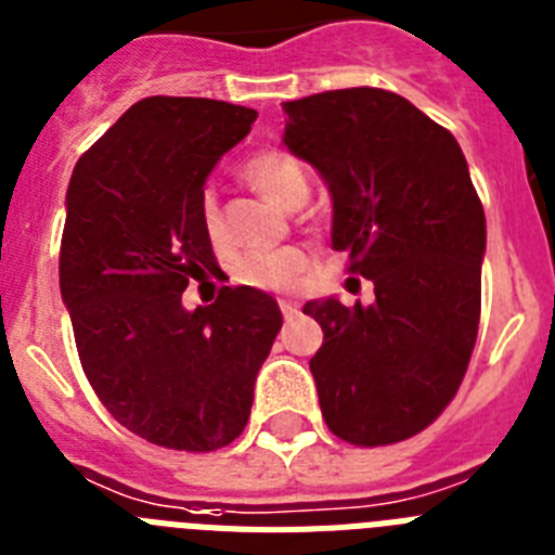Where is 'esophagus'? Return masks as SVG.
I'll return each instance as SVG.
<instances>
[{
	"label": "esophagus",
	"instance_id": "obj_1",
	"mask_svg": "<svg viewBox=\"0 0 555 555\" xmlns=\"http://www.w3.org/2000/svg\"><path fill=\"white\" fill-rule=\"evenodd\" d=\"M279 307H282V315L287 318V321H293V318H298V305L296 301H293V298H282V301H279Z\"/></svg>",
	"mask_w": 555,
	"mask_h": 555
}]
</instances>
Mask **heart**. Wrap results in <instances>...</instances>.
<instances>
[{"mask_svg": "<svg viewBox=\"0 0 555 555\" xmlns=\"http://www.w3.org/2000/svg\"><path fill=\"white\" fill-rule=\"evenodd\" d=\"M243 176L254 190L262 192L282 209H298L310 195V181L298 158L284 151H259L250 156L243 167ZM201 223L211 243L220 240V209L218 197L211 192L201 195ZM307 254L301 248H276V250H254L237 262V282L259 287V291H287L307 271Z\"/></svg>", "mask_w": 555, "mask_h": 555, "instance_id": "obj_1", "label": "heart"}]
</instances>
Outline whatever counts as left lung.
<instances>
[{"instance_id":"8db88e82","label":"left lung","mask_w":555,"mask_h":555,"mask_svg":"<svg viewBox=\"0 0 555 555\" xmlns=\"http://www.w3.org/2000/svg\"><path fill=\"white\" fill-rule=\"evenodd\" d=\"M282 111L284 147L330 190L332 248L374 282L371 305H305L324 330L310 360L321 413L349 444H393L450 404L478 337L486 215L469 164L393 91H324Z\"/></svg>"}]
</instances>
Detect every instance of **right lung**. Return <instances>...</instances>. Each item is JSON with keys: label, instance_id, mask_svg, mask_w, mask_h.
I'll list each match as a JSON object with an SVG mask.
<instances>
[{"label": "right lung", "instance_id": "obj_1", "mask_svg": "<svg viewBox=\"0 0 555 555\" xmlns=\"http://www.w3.org/2000/svg\"><path fill=\"white\" fill-rule=\"evenodd\" d=\"M257 111L147 98L80 156L66 190L61 296L91 388L158 447L209 452L243 433L254 383L282 330L276 298L223 287L186 310L190 279L218 271L201 195Z\"/></svg>", "mask_w": 555, "mask_h": 555}]
</instances>
